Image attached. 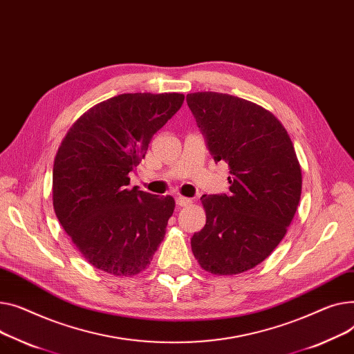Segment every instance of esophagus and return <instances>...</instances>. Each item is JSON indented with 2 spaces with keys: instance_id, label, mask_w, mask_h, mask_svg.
Returning <instances> with one entry per match:
<instances>
[{
  "instance_id": "1",
  "label": "esophagus",
  "mask_w": 354,
  "mask_h": 354,
  "mask_svg": "<svg viewBox=\"0 0 354 354\" xmlns=\"http://www.w3.org/2000/svg\"><path fill=\"white\" fill-rule=\"evenodd\" d=\"M176 203H177L180 207H187V205H190V204L193 203V200H192V198H189V197L178 196V197L176 198Z\"/></svg>"
}]
</instances>
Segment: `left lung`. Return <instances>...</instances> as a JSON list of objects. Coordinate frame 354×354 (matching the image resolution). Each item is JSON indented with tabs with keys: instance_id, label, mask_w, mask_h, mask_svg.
<instances>
[{
	"instance_id": "obj_1",
	"label": "left lung",
	"mask_w": 354,
	"mask_h": 354,
	"mask_svg": "<svg viewBox=\"0 0 354 354\" xmlns=\"http://www.w3.org/2000/svg\"><path fill=\"white\" fill-rule=\"evenodd\" d=\"M214 161L230 167V193L203 196L205 225L192 250L205 272L233 276L283 240L301 196V169L283 124L257 104L223 93L187 94Z\"/></svg>"
}]
</instances>
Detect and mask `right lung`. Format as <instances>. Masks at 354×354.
I'll return each instance as SVG.
<instances>
[{
    "instance_id": "1",
    "label": "right lung",
    "mask_w": 354,
    "mask_h": 354,
    "mask_svg": "<svg viewBox=\"0 0 354 354\" xmlns=\"http://www.w3.org/2000/svg\"><path fill=\"white\" fill-rule=\"evenodd\" d=\"M183 101L178 93L120 94L82 114L61 141L54 212L81 256L102 272L138 274L165 236L174 198L129 189V173Z\"/></svg>"
}]
</instances>
